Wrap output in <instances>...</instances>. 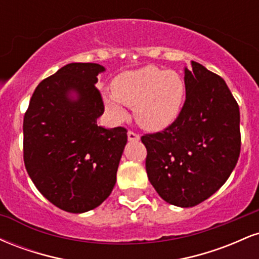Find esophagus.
Masks as SVG:
<instances>
[{
  "label": "esophagus",
  "mask_w": 259,
  "mask_h": 259,
  "mask_svg": "<svg viewBox=\"0 0 259 259\" xmlns=\"http://www.w3.org/2000/svg\"><path fill=\"white\" fill-rule=\"evenodd\" d=\"M127 140H129V141H132V142L139 141V140H140L139 134H136L134 132H129V133H127Z\"/></svg>",
  "instance_id": "obj_1"
}]
</instances>
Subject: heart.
Here are the masks:
<instances>
[{
  "mask_svg": "<svg viewBox=\"0 0 259 259\" xmlns=\"http://www.w3.org/2000/svg\"><path fill=\"white\" fill-rule=\"evenodd\" d=\"M185 86L180 75L154 65L121 73L113 81V92L103 94L112 117H125L123 105L134 107V117L141 127L158 132L173 124L183 107Z\"/></svg>",
  "mask_w": 259,
  "mask_h": 259,
  "instance_id": "obj_1",
  "label": "heart"
}]
</instances>
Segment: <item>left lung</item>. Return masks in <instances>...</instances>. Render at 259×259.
Segmentation results:
<instances>
[{
  "instance_id": "obj_1",
  "label": "left lung",
  "mask_w": 259,
  "mask_h": 259,
  "mask_svg": "<svg viewBox=\"0 0 259 259\" xmlns=\"http://www.w3.org/2000/svg\"><path fill=\"white\" fill-rule=\"evenodd\" d=\"M186 100L167 129L146 134V171L168 203L194 207L224 185L241 147L240 109L227 82L191 61L184 69Z\"/></svg>"
}]
</instances>
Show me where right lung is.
Segmentation results:
<instances>
[{
    "instance_id": "add662e5",
    "label": "right lung",
    "mask_w": 259,
    "mask_h": 259,
    "mask_svg": "<svg viewBox=\"0 0 259 259\" xmlns=\"http://www.w3.org/2000/svg\"><path fill=\"white\" fill-rule=\"evenodd\" d=\"M97 63H69L35 89L24 115V163L44 197L84 213L111 195L127 141L126 129L97 125L105 112L95 84Z\"/></svg>"
}]
</instances>
